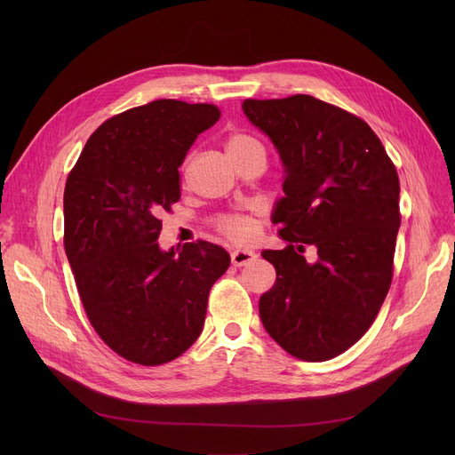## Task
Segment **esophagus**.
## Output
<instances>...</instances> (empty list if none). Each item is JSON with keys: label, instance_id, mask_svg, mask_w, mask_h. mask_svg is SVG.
<instances>
[{"label": "esophagus", "instance_id": "esophagus-1", "mask_svg": "<svg viewBox=\"0 0 455 455\" xmlns=\"http://www.w3.org/2000/svg\"><path fill=\"white\" fill-rule=\"evenodd\" d=\"M230 258H232V264L235 267H242V266H247V264H251V261H254L258 258V254L254 251H234L230 254Z\"/></svg>", "mask_w": 455, "mask_h": 455}]
</instances>
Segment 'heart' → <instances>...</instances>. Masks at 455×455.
I'll return each mask as SVG.
<instances>
[{
	"label": "heart",
	"mask_w": 455,
	"mask_h": 455,
	"mask_svg": "<svg viewBox=\"0 0 455 455\" xmlns=\"http://www.w3.org/2000/svg\"><path fill=\"white\" fill-rule=\"evenodd\" d=\"M256 140L249 134L243 132H234L228 136L227 140V149L230 153V156H235L243 153L245 149L256 146ZM215 228H218L223 235H227L228 240L235 242V243H247L252 240L254 235V225L252 221L247 218V215L242 213H221L215 218Z\"/></svg>",
	"instance_id": "heart-1"
}]
</instances>
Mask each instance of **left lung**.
Returning <instances> with one entry per match:
<instances>
[{"label":"left lung","mask_w":455,"mask_h":455,"mask_svg":"<svg viewBox=\"0 0 455 455\" xmlns=\"http://www.w3.org/2000/svg\"><path fill=\"white\" fill-rule=\"evenodd\" d=\"M243 112L285 167L273 223L288 245L261 252L276 269L259 297L261 323L299 360H331L362 339L391 288L396 167L362 117L312 95L245 100ZM307 244L315 265L303 258Z\"/></svg>","instance_id":"obj_1"}]
</instances>
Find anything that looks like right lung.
<instances>
[{
  "instance_id": "1",
  "label": "right lung",
  "mask_w": 455,
  "mask_h": 455,
  "mask_svg": "<svg viewBox=\"0 0 455 455\" xmlns=\"http://www.w3.org/2000/svg\"><path fill=\"white\" fill-rule=\"evenodd\" d=\"M221 117L210 103L158 100L108 117L64 188V249L90 324L127 362H173L201 336L228 252L197 240L160 251V213L180 199L179 167Z\"/></svg>"
}]
</instances>
